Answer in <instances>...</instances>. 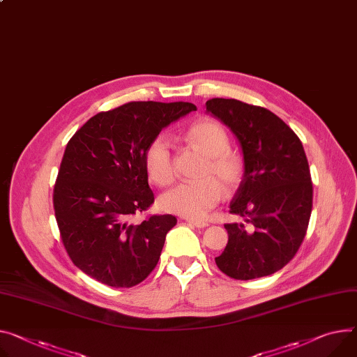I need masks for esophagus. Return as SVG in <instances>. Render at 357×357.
I'll list each match as a JSON object with an SVG mask.
<instances>
[{
    "mask_svg": "<svg viewBox=\"0 0 357 357\" xmlns=\"http://www.w3.org/2000/svg\"><path fill=\"white\" fill-rule=\"evenodd\" d=\"M188 225L195 226V227H199V229H203V227H207L208 223L207 222H203V220H193V218H187L185 220Z\"/></svg>",
    "mask_w": 357,
    "mask_h": 357,
    "instance_id": "esophagus-1",
    "label": "esophagus"
}]
</instances>
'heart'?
<instances>
[{"label":"heart","mask_w":357,"mask_h":357,"mask_svg":"<svg viewBox=\"0 0 357 357\" xmlns=\"http://www.w3.org/2000/svg\"><path fill=\"white\" fill-rule=\"evenodd\" d=\"M184 142L206 154L200 181L181 183L164 193L158 204L172 214L202 218L223 199L225 188L233 193L243 183L245 164L243 157L230 149L226 130L211 119L191 124L184 132ZM146 173L157 187H167L176 180L172 146L164 135H157L144 151Z\"/></svg>","instance_id":"obj_1"}]
</instances>
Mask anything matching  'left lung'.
<instances>
[{
    "label": "left lung",
    "mask_w": 357,
    "mask_h": 357,
    "mask_svg": "<svg viewBox=\"0 0 357 357\" xmlns=\"http://www.w3.org/2000/svg\"><path fill=\"white\" fill-rule=\"evenodd\" d=\"M206 107L240 142L245 173L230 213L250 225H225L229 241L215 264L236 280L268 276L294 257L307 231L313 185L305 149L264 107L234 98H211Z\"/></svg>",
    "instance_id": "obj_1"
}]
</instances>
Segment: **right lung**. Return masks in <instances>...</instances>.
<instances>
[{"label": "right lung", "mask_w": 357, "mask_h": 357, "mask_svg": "<svg viewBox=\"0 0 357 357\" xmlns=\"http://www.w3.org/2000/svg\"><path fill=\"white\" fill-rule=\"evenodd\" d=\"M196 112L191 102L131 101L91 117L71 137L54 185V213L71 261L112 287L142 283L158 263L172 214L142 223L154 203L144 151L160 131Z\"/></svg>", "instance_id": "right-lung-1"}]
</instances>
